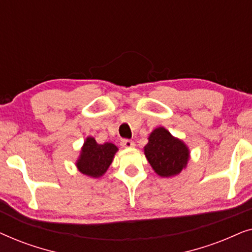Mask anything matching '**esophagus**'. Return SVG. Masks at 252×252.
Here are the masks:
<instances>
[{"instance_id":"obj_1","label":"esophagus","mask_w":252,"mask_h":252,"mask_svg":"<svg viewBox=\"0 0 252 252\" xmlns=\"http://www.w3.org/2000/svg\"><path fill=\"white\" fill-rule=\"evenodd\" d=\"M120 144H122L124 148H132V147H134L133 141L132 140H128V139L122 140V142H120Z\"/></svg>"}]
</instances>
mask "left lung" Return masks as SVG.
<instances>
[{
  "label": "left lung",
  "instance_id": "left-lung-1",
  "mask_svg": "<svg viewBox=\"0 0 252 252\" xmlns=\"http://www.w3.org/2000/svg\"><path fill=\"white\" fill-rule=\"evenodd\" d=\"M144 154L155 172L165 178L180 173L189 158L188 148L164 127L156 128L150 134Z\"/></svg>",
  "mask_w": 252,
  "mask_h": 252
}]
</instances>
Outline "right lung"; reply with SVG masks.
<instances>
[{
	"label": "right lung",
	"instance_id": "add662e5",
	"mask_svg": "<svg viewBox=\"0 0 252 252\" xmlns=\"http://www.w3.org/2000/svg\"><path fill=\"white\" fill-rule=\"evenodd\" d=\"M117 150L115 144H98L94 137H87L77 163L79 171L92 178L101 177L108 170Z\"/></svg>",
	"mask_w": 252,
	"mask_h": 252
}]
</instances>
